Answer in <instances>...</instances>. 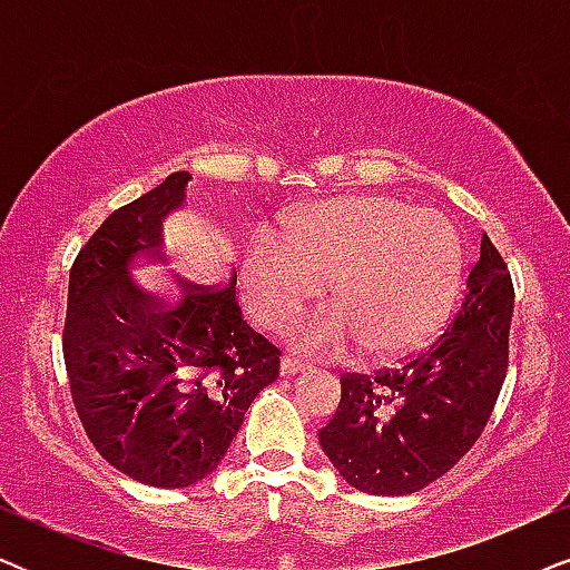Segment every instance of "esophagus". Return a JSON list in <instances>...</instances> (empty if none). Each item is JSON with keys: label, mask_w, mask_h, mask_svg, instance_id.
<instances>
[{"label": "esophagus", "mask_w": 570, "mask_h": 570, "mask_svg": "<svg viewBox=\"0 0 570 570\" xmlns=\"http://www.w3.org/2000/svg\"><path fill=\"white\" fill-rule=\"evenodd\" d=\"M311 365L306 361H298V357H291V355H283V361H279V371H283V376H295V373H303Z\"/></svg>", "instance_id": "1"}]
</instances>
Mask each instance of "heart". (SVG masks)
<instances>
[{"instance_id": "1", "label": "heart", "mask_w": 570, "mask_h": 570, "mask_svg": "<svg viewBox=\"0 0 570 570\" xmlns=\"http://www.w3.org/2000/svg\"><path fill=\"white\" fill-rule=\"evenodd\" d=\"M464 248L454 223L389 194H350L287 213L279 233L256 230L238 267L246 314L285 332L322 301L334 311L293 330L306 353L361 345L371 361H396L431 345L456 306Z\"/></svg>"}]
</instances>
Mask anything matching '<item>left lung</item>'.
<instances>
[{
  "mask_svg": "<svg viewBox=\"0 0 570 570\" xmlns=\"http://www.w3.org/2000/svg\"><path fill=\"white\" fill-rule=\"evenodd\" d=\"M511 314L509 267L482 236L446 332L402 368L340 379V407L318 431L340 478L371 495H407L446 474L493 415L509 368Z\"/></svg>",
  "mask_w": 570,
  "mask_h": 570,
  "instance_id": "left-lung-1",
  "label": "left lung"
}]
</instances>
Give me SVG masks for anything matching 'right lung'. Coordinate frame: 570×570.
<instances>
[{
	"label": "right lung",
	"instance_id": "1",
	"mask_svg": "<svg viewBox=\"0 0 570 570\" xmlns=\"http://www.w3.org/2000/svg\"><path fill=\"white\" fill-rule=\"evenodd\" d=\"M186 170L106 217L69 272L65 365L98 454L153 488H189L217 470L279 350L244 322L228 283L150 291L137 272L163 254V223L184 207Z\"/></svg>",
	"mask_w": 570,
	"mask_h": 570
}]
</instances>
